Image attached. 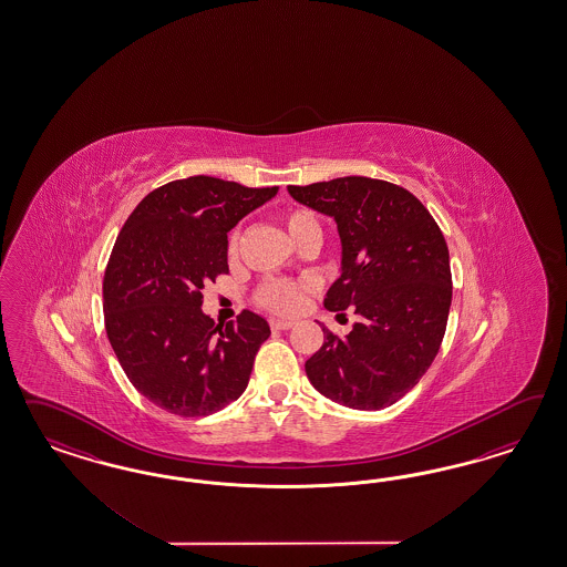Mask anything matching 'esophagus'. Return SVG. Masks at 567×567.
<instances>
[{"label": "esophagus", "mask_w": 567, "mask_h": 567, "mask_svg": "<svg viewBox=\"0 0 567 567\" xmlns=\"http://www.w3.org/2000/svg\"><path fill=\"white\" fill-rule=\"evenodd\" d=\"M270 327L272 330H289L295 327V322L292 320H270Z\"/></svg>", "instance_id": "obj_1"}]
</instances>
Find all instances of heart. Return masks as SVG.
Masks as SVG:
<instances>
[{
    "instance_id": "1",
    "label": "heart",
    "mask_w": 567,
    "mask_h": 567,
    "mask_svg": "<svg viewBox=\"0 0 567 567\" xmlns=\"http://www.w3.org/2000/svg\"><path fill=\"white\" fill-rule=\"evenodd\" d=\"M285 224L291 239L301 245L309 237L322 239V226L318 218L303 207H295L285 214ZM240 233L235 230L228 239V251L235 256L239 251ZM311 280H289V278H268L259 285L256 301L261 308L270 309L276 313H295L301 308L306 292L311 291Z\"/></svg>"
}]
</instances>
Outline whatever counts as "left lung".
<instances>
[{
	"instance_id": "1",
	"label": "left lung",
	"mask_w": 567,
	"mask_h": 567,
	"mask_svg": "<svg viewBox=\"0 0 567 567\" xmlns=\"http://www.w3.org/2000/svg\"><path fill=\"white\" fill-rule=\"evenodd\" d=\"M289 193L334 218L341 276L324 306L360 316L344 337L322 328L324 344L306 361L309 382L344 408H389L426 374L445 337L453 292L445 237L417 197L386 181L343 176Z\"/></svg>"
}]
</instances>
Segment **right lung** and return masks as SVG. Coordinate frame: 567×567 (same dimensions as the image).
I'll use <instances>...</instances> for the list:
<instances>
[{
  "mask_svg": "<svg viewBox=\"0 0 567 567\" xmlns=\"http://www.w3.org/2000/svg\"><path fill=\"white\" fill-rule=\"evenodd\" d=\"M276 193L189 176L145 195L122 226L103 276L105 332L124 374L157 408L197 417L247 389L270 327L247 309L214 324L202 289L228 272V230Z\"/></svg>",
  "mask_w": 567,
  "mask_h": 567,
  "instance_id": "1",
  "label": "right lung"
}]
</instances>
